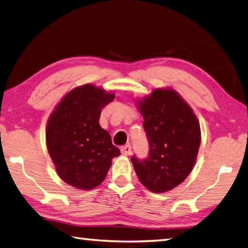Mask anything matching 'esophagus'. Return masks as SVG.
Segmentation results:
<instances>
[{"label":"esophagus","mask_w":248,"mask_h":248,"mask_svg":"<svg viewBox=\"0 0 248 248\" xmlns=\"http://www.w3.org/2000/svg\"><path fill=\"white\" fill-rule=\"evenodd\" d=\"M120 151H121V154H124V155H125V156H128V155L131 154V145L127 144V145L121 146Z\"/></svg>","instance_id":"esophagus-1"}]
</instances>
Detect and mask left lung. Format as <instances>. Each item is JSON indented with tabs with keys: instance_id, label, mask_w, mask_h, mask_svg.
<instances>
[{
	"instance_id": "obj_1",
	"label": "left lung",
	"mask_w": 248,
	"mask_h": 248,
	"mask_svg": "<svg viewBox=\"0 0 248 248\" xmlns=\"http://www.w3.org/2000/svg\"><path fill=\"white\" fill-rule=\"evenodd\" d=\"M149 139V157L131 161L138 178L155 194L169 191L190 174L198 155L201 131L194 110L177 92L155 89L137 100Z\"/></svg>"
}]
</instances>
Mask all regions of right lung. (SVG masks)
Returning a JSON list of instances; mask_svg holds the SVG:
<instances>
[{
  "instance_id": "right-lung-1",
  "label": "right lung",
  "mask_w": 248,
  "mask_h": 248,
  "mask_svg": "<svg viewBox=\"0 0 248 248\" xmlns=\"http://www.w3.org/2000/svg\"><path fill=\"white\" fill-rule=\"evenodd\" d=\"M115 98L93 84L78 86L50 115L46 142L57 174L64 183L90 190L104 182L111 159L120 155L108 131L99 125L102 109Z\"/></svg>"
}]
</instances>
